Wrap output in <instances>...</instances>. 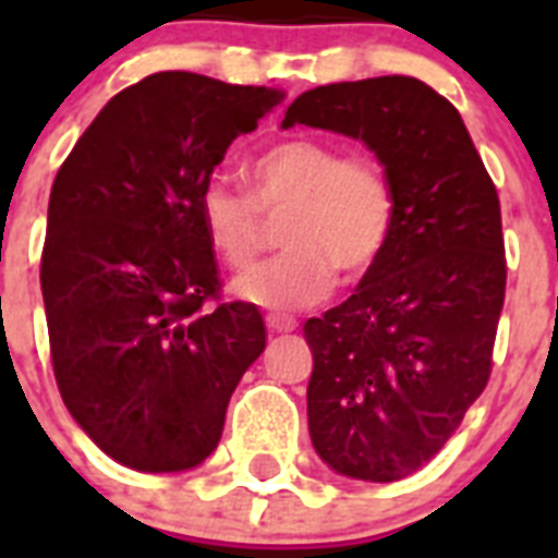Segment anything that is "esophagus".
Listing matches in <instances>:
<instances>
[{
  "mask_svg": "<svg viewBox=\"0 0 558 558\" xmlns=\"http://www.w3.org/2000/svg\"><path fill=\"white\" fill-rule=\"evenodd\" d=\"M266 327H269V332H275V336H283V332H292L298 327L295 318H289V315H266Z\"/></svg>",
  "mask_w": 558,
  "mask_h": 558,
  "instance_id": "1",
  "label": "esophagus"
}]
</instances>
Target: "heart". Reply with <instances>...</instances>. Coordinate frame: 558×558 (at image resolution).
Segmentation results:
<instances>
[{
	"mask_svg": "<svg viewBox=\"0 0 558 558\" xmlns=\"http://www.w3.org/2000/svg\"><path fill=\"white\" fill-rule=\"evenodd\" d=\"M252 196L210 182L202 187L199 222L219 260L243 269L266 240V217H283L289 252L254 266L231 283L240 301L292 313L330 295L339 269L362 278L376 266L393 231V191L379 165L344 156L330 142L287 138L254 156Z\"/></svg>",
	"mask_w": 558,
	"mask_h": 558,
	"instance_id": "b5f03b06",
	"label": "heart"
}]
</instances>
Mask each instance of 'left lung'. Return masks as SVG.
Here are the masks:
<instances>
[{"instance_id":"8db88e82","label":"left lung","mask_w":558,"mask_h":558,"mask_svg":"<svg viewBox=\"0 0 558 558\" xmlns=\"http://www.w3.org/2000/svg\"><path fill=\"white\" fill-rule=\"evenodd\" d=\"M295 124L356 138L393 191V231L356 292L304 324L310 437L336 475H414L486 388L507 287L501 205L449 100L416 77L298 95Z\"/></svg>"}]
</instances>
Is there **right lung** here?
<instances>
[{"label":"right lung","instance_id":"right-lung-1","mask_svg":"<svg viewBox=\"0 0 558 558\" xmlns=\"http://www.w3.org/2000/svg\"><path fill=\"white\" fill-rule=\"evenodd\" d=\"M278 100L266 86L150 74L100 109L57 170L39 269L57 388L124 466H199L266 348L254 304L205 310L219 278L196 202Z\"/></svg>","mask_w":558,"mask_h":558}]
</instances>
